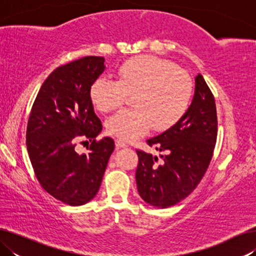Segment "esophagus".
Listing matches in <instances>:
<instances>
[{"mask_svg": "<svg viewBox=\"0 0 256 256\" xmlns=\"http://www.w3.org/2000/svg\"><path fill=\"white\" fill-rule=\"evenodd\" d=\"M115 146H116V148H118V149H120V148H126V146H128L126 144H124V142H122L120 140H116L115 141Z\"/></svg>", "mask_w": 256, "mask_h": 256, "instance_id": "esophagus-1", "label": "esophagus"}]
</instances>
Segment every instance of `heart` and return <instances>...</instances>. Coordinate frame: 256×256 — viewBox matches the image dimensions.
Returning <instances> with one entry per match:
<instances>
[{
	"mask_svg": "<svg viewBox=\"0 0 256 256\" xmlns=\"http://www.w3.org/2000/svg\"><path fill=\"white\" fill-rule=\"evenodd\" d=\"M193 84L188 73L154 56L141 55L120 66L118 81L98 78L90 86V99L100 112L120 107L133 94V110H122L107 118L106 130L130 142L151 128L164 132L174 126L188 110Z\"/></svg>",
	"mask_w": 256,
	"mask_h": 256,
	"instance_id": "1",
	"label": "heart"
}]
</instances>
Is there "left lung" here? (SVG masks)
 Wrapping results in <instances>:
<instances>
[{
	"mask_svg": "<svg viewBox=\"0 0 256 256\" xmlns=\"http://www.w3.org/2000/svg\"><path fill=\"white\" fill-rule=\"evenodd\" d=\"M216 110L214 94L201 74L196 76L192 102L178 123L146 140L158 157L138 150L136 172L138 192L144 202L162 208L172 206L188 196L200 183L209 166L216 140Z\"/></svg>",
	"mask_w": 256,
	"mask_h": 256,
	"instance_id": "8db88e82",
	"label": "left lung"
}]
</instances>
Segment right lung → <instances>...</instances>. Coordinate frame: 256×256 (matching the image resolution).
I'll list each match as a JSON object with an SVG mask.
<instances>
[{
  "label": "right lung",
  "instance_id": "obj_1",
  "mask_svg": "<svg viewBox=\"0 0 256 256\" xmlns=\"http://www.w3.org/2000/svg\"><path fill=\"white\" fill-rule=\"evenodd\" d=\"M105 58L86 56L60 66L44 81L30 112L27 149L38 182L47 193L68 206L96 196L114 140L94 138L102 132L90 86L105 70ZM90 138L88 154L74 150L78 137Z\"/></svg>",
  "mask_w": 256,
  "mask_h": 256
}]
</instances>
